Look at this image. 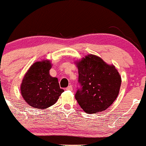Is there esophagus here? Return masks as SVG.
Masks as SVG:
<instances>
[{
	"mask_svg": "<svg viewBox=\"0 0 146 146\" xmlns=\"http://www.w3.org/2000/svg\"><path fill=\"white\" fill-rule=\"evenodd\" d=\"M66 90H73V87H72V86H71V85H70V86H69L67 87V88H66Z\"/></svg>",
	"mask_w": 146,
	"mask_h": 146,
	"instance_id": "obj_1",
	"label": "esophagus"
}]
</instances>
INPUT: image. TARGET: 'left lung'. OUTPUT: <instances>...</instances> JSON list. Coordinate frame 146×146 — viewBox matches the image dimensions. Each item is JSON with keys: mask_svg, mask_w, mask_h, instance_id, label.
I'll return each mask as SVG.
<instances>
[{"mask_svg": "<svg viewBox=\"0 0 146 146\" xmlns=\"http://www.w3.org/2000/svg\"><path fill=\"white\" fill-rule=\"evenodd\" d=\"M80 88L75 99L86 113L104 111L115 100L119 93L121 77L114 65L90 54L77 62Z\"/></svg>", "mask_w": 146, "mask_h": 146, "instance_id": "8db88e82", "label": "left lung"}]
</instances>
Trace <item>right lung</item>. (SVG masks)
<instances>
[{
    "label": "right lung",
    "mask_w": 146,
    "mask_h": 146,
    "mask_svg": "<svg viewBox=\"0 0 146 146\" xmlns=\"http://www.w3.org/2000/svg\"><path fill=\"white\" fill-rule=\"evenodd\" d=\"M50 60L36 62L24 76L21 85V95L29 106L46 109L54 104L64 90L58 79L51 77Z\"/></svg>",
    "instance_id": "add662e5"
}]
</instances>
